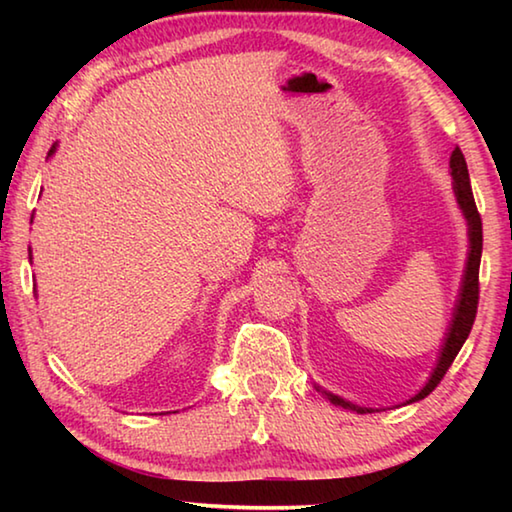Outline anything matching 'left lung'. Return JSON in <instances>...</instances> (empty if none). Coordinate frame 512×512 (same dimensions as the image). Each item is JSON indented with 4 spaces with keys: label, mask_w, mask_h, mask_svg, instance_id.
<instances>
[{
    "label": "left lung",
    "mask_w": 512,
    "mask_h": 512,
    "mask_svg": "<svg viewBox=\"0 0 512 512\" xmlns=\"http://www.w3.org/2000/svg\"><path fill=\"white\" fill-rule=\"evenodd\" d=\"M449 169H452V178H454V194L458 207H461L465 219H467V237H470V253H467V262H465V273H463V282H461V293H458L456 307H454V318L449 323V332L445 336L443 348H440V357L436 368H433L431 377L427 379V384L420 388V393L411 397V402L424 400L433 388L440 384V379L445 377V372L452 366V361L456 359L458 350L463 348V343L467 336H470V329L474 325L476 318V307H479V266H481V250H483V225H481V214L476 210L474 203V194H472V185H470V173H467V162L463 151L456 149L452 151V158H449ZM320 391V388H318ZM327 400L343 406V409L357 411V413H372V409H366V406H357L348 400H343L339 395L327 393Z\"/></svg>",
    "instance_id": "1"
}]
</instances>
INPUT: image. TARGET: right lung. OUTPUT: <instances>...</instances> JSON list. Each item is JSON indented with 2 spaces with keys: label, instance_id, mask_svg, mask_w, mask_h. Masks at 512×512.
<instances>
[{
  "label": "right lung",
  "instance_id": "obj_1",
  "mask_svg": "<svg viewBox=\"0 0 512 512\" xmlns=\"http://www.w3.org/2000/svg\"><path fill=\"white\" fill-rule=\"evenodd\" d=\"M54 149H56V146H54ZM54 149H51V151H49V155H51V153H54Z\"/></svg>",
  "mask_w": 512,
  "mask_h": 512
}]
</instances>
